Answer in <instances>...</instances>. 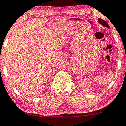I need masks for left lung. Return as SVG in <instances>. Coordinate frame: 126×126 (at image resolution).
I'll return each instance as SVG.
<instances>
[{
    "mask_svg": "<svg viewBox=\"0 0 126 126\" xmlns=\"http://www.w3.org/2000/svg\"><path fill=\"white\" fill-rule=\"evenodd\" d=\"M98 22H99V23L101 24V25H102L103 26H105V27H107V28H110V26H109L108 24L106 22H105V21L103 20V19H98Z\"/></svg>",
    "mask_w": 126,
    "mask_h": 126,
    "instance_id": "obj_1",
    "label": "left lung"
}]
</instances>
